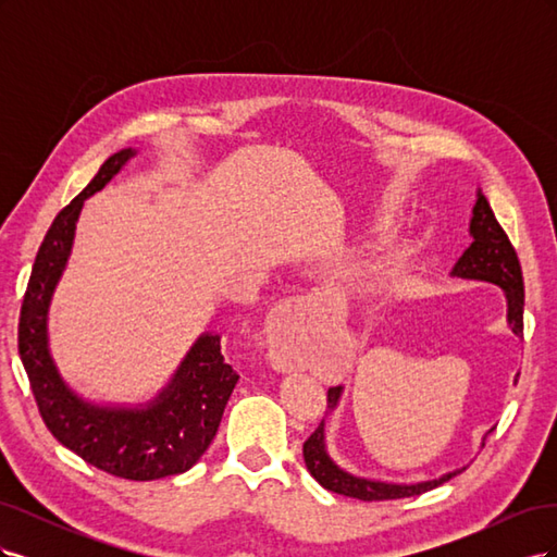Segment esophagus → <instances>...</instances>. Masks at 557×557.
<instances>
[{"label":"esophagus","instance_id":"obj_1","mask_svg":"<svg viewBox=\"0 0 557 557\" xmlns=\"http://www.w3.org/2000/svg\"><path fill=\"white\" fill-rule=\"evenodd\" d=\"M325 307L318 297H293L272 313L267 323L269 362L276 372H293L297 362V346L309 339L320 320H325Z\"/></svg>","mask_w":557,"mask_h":557}]
</instances>
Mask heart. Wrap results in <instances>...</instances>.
I'll return each instance as SVG.
<instances>
[{"label": "heart", "mask_w": 557, "mask_h": 557, "mask_svg": "<svg viewBox=\"0 0 557 557\" xmlns=\"http://www.w3.org/2000/svg\"><path fill=\"white\" fill-rule=\"evenodd\" d=\"M401 260H404V248L401 246H391L379 258V262L374 267L376 269V276H393L397 269H399Z\"/></svg>", "instance_id": "b5f03b06"}]
</instances>
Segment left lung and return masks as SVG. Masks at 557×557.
Segmentation results:
<instances>
[{
	"label": "left lung",
	"instance_id": "left-lung-1",
	"mask_svg": "<svg viewBox=\"0 0 557 557\" xmlns=\"http://www.w3.org/2000/svg\"><path fill=\"white\" fill-rule=\"evenodd\" d=\"M469 237H471V244L458 258V262H455V267L450 269V276L493 283V285H497V288H502L504 297H507V323L518 339H522V305H525V288H522L520 262H518V256H516L509 237L499 227L497 218L481 190L476 193V205H474V211H471ZM513 381L518 383V376ZM342 395H344V385L330 387L327 391V409L330 411L339 407ZM483 442H485V436H483ZM301 453H305V462H307V469L311 471V476L320 485H323L325 491H332L336 495H346V497H356L362 502L423 495V493L432 491V487L446 483L448 479L458 476L465 469V467L453 469L440 479L418 481V483H387V481H379V479L356 476V474H350V471L342 469L330 458L327 444H325V420H320L318 430L305 442Z\"/></svg>",
	"mask_w": 557,
	"mask_h": 557
}]
</instances>
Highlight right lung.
Here are the masks:
<instances>
[{"instance_id": "add662e5", "label": "right lung", "mask_w": 557, "mask_h": 557, "mask_svg": "<svg viewBox=\"0 0 557 557\" xmlns=\"http://www.w3.org/2000/svg\"><path fill=\"white\" fill-rule=\"evenodd\" d=\"M134 156V148L113 153L46 232L23 299L18 350L44 423L62 446L111 476L156 481L188 471L221 425L239 381L221 352V334H201L170 383L137 407L83 399L58 372L48 346L50 299L72 256L83 201L102 190Z\"/></svg>"}]
</instances>
